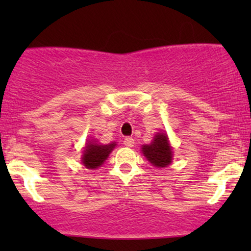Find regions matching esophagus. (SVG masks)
I'll use <instances>...</instances> for the list:
<instances>
[{
	"label": "esophagus",
	"mask_w": 251,
	"mask_h": 251,
	"mask_svg": "<svg viewBox=\"0 0 251 251\" xmlns=\"http://www.w3.org/2000/svg\"><path fill=\"white\" fill-rule=\"evenodd\" d=\"M124 145L127 146V148H132L134 145V139L132 137H126L124 139Z\"/></svg>",
	"instance_id": "esophagus-1"
}]
</instances>
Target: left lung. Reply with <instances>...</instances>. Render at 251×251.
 I'll return each mask as SVG.
<instances>
[{
    "instance_id": "8db88e82",
    "label": "left lung",
    "mask_w": 251,
    "mask_h": 251,
    "mask_svg": "<svg viewBox=\"0 0 251 251\" xmlns=\"http://www.w3.org/2000/svg\"><path fill=\"white\" fill-rule=\"evenodd\" d=\"M142 151L149 162L157 168H165L172 160V149L168 135L164 133H158L150 145L143 146Z\"/></svg>"
}]
</instances>
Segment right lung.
<instances>
[{
	"instance_id": "1",
	"label": "right lung",
	"mask_w": 251,
	"mask_h": 251,
	"mask_svg": "<svg viewBox=\"0 0 251 251\" xmlns=\"http://www.w3.org/2000/svg\"><path fill=\"white\" fill-rule=\"evenodd\" d=\"M114 146H116V143L108 144V145H99L94 143L88 144L83 151V165L87 169H97L98 166L102 165Z\"/></svg>"
}]
</instances>
